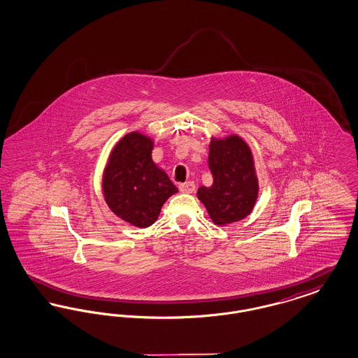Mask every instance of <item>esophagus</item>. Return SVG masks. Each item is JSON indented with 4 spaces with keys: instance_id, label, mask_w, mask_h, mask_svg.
<instances>
[{
    "instance_id": "34e87169",
    "label": "esophagus",
    "mask_w": 358,
    "mask_h": 358,
    "mask_svg": "<svg viewBox=\"0 0 358 358\" xmlns=\"http://www.w3.org/2000/svg\"><path fill=\"white\" fill-rule=\"evenodd\" d=\"M180 190L182 192V193H193L194 192V189H196V185H194V182H192V181H187V182H184V184H180Z\"/></svg>"
}]
</instances>
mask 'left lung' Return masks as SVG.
<instances>
[{"label":"left lung","instance_id":"8db88e82","mask_svg":"<svg viewBox=\"0 0 358 358\" xmlns=\"http://www.w3.org/2000/svg\"><path fill=\"white\" fill-rule=\"evenodd\" d=\"M208 165L213 176L210 187H200L199 200L216 225H228L247 217L256 204L259 181L254 155L241 136L210 138Z\"/></svg>","mask_w":358,"mask_h":358}]
</instances>
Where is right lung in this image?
Segmentation results:
<instances>
[{"mask_svg": "<svg viewBox=\"0 0 358 358\" xmlns=\"http://www.w3.org/2000/svg\"><path fill=\"white\" fill-rule=\"evenodd\" d=\"M150 136L133 131L120 138L103 171L106 204L120 217L138 228L150 227L162 205L178 192L168 174L154 164Z\"/></svg>", "mask_w": 358, "mask_h": 358, "instance_id": "1", "label": "right lung"}]
</instances>
